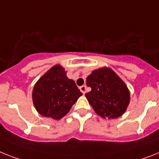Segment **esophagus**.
I'll list each match as a JSON object with an SVG mask.
<instances>
[{"mask_svg":"<svg viewBox=\"0 0 159 159\" xmlns=\"http://www.w3.org/2000/svg\"><path fill=\"white\" fill-rule=\"evenodd\" d=\"M79 89H80V90H81V92H82V94H86V86H80Z\"/></svg>","mask_w":159,"mask_h":159,"instance_id":"1","label":"esophagus"}]
</instances>
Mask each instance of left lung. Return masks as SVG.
<instances>
[{
  "mask_svg": "<svg viewBox=\"0 0 159 159\" xmlns=\"http://www.w3.org/2000/svg\"><path fill=\"white\" fill-rule=\"evenodd\" d=\"M86 85L91 90L85 95L98 116L114 119L125 112L130 101L129 90L112 69H95L86 77Z\"/></svg>",
  "mask_w": 159,
  "mask_h": 159,
  "instance_id": "8db88e82",
  "label": "left lung"
}]
</instances>
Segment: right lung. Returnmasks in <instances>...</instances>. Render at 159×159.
I'll use <instances>...</instances> for the list:
<instances>
[{
  "label": "right lung",
  "instance_id": "add662e5",
  "mask_svg": "<svg viewBox=\"0 0 159 159\" xmlns=\"http://www.w3.org/2000/svg\"><path fill=\"white\" fill-rule=\"evenodd\" d=\"M82 94L75 82L67 77L65 69L56 65L35 83L32 98L41 116L60 120L69 112Z\"/></svg>",
  "mask_w": 159,
  "mask_h": 159
}]
</instances>
